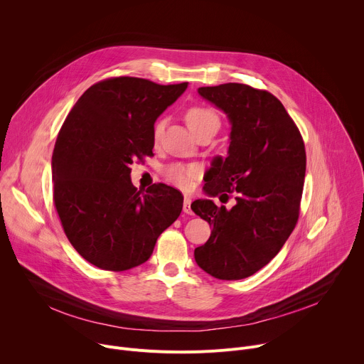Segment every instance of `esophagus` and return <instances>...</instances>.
Listing matches in <instances>:
<instances>
[{"instance_id":"1","label":"esophagus","mask_w":364,"mask_h":364,"mask_svg":"<svg viewBox=\"0 0 364 364\" xmlns=\"http://www.w3.org/2000/svg\"><path fill=\"white\" fill-rule=\"evenodd\" d=\"M190 204H191V197H190V196H184V203H183V212H184V213H187V215H193Z\"/></svg>"}]
</instances>
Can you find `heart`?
<instances>
[{
    "instance_id": "b5f03b06",
    "label": "heart",
    "mask_w": 364,
    "mask_h": 364,
    "mask_svg": "<svg viewBox=\"0 0 364 364\" xmlns=\"http://www.w3.org/2000/svg\"><path fill=\"white\" fill-rule=\"evenodd\" d=\"M186 121L194 135L204 129H213L216 132L220 127V118H219L218 112L210 108H205V107L190 108L186 114ZM163 128H164L163 121H159L154 125L152 135H154L155 141L160 138ZM163 173H164V177L170 183H173L181 188H188L191 186V181L200 176V168L194 164H171V166L166 167Z\"/></svg>"
}]
</instances>
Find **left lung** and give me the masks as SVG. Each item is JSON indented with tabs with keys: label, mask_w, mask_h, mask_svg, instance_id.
Masks as SVG:
<instances>
[{
	"label": "left lung",
	"mask_w": 364,
	"mask_h": 364,
	"mask_svg": "<svg viewBox=\"0 0 364 364\" xmlns=\"http://www.w3.org/2000/svg\"><path fill=\"white\" fill-rule=\"evenodd\" d=\"M197 92L230 122L228 157L213 160L204 190L210 197L222 193L226 200L228 193H235L236 203L232 209L209 198L191 203V210L213 226L209 240L196 247L194 259L218 279H243L272 261L296 225L305 146L272 93L242 83Z\"/></svg>",
	"instance_id": "1"
}]
</instances>
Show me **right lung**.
Returning <instances> with one entry per match:
<instances>
[{
	"instance_id": "obj_1",
	"label": "right lung",
	"mask_w": 364,
	"mask_h": 364,
	"mask_svg": "<svg viewBox=\"0 0 364 364\" xmlns=\"http://www.w3.org/2000/svg\"><path fill=\"white\" fill-rule=\"evenodd\" d=\"M187 85L102 80L77 99L59 132L51 157L56 210L72 246L100 269L146 262L181 213L178 190L161 183L136 190L129 167L152 154L155 121Z\"/></svg>"
}]
</instances>
